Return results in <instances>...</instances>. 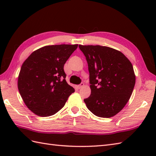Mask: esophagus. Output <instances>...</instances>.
Instances as JSON below:
<instances>
[{
  "instance_id": "obj_1",
  "label": "esophagus",
  "mask_w": 156,
  "mask_h": 156,
  "mask_svg": "<svg viewBox=\"0 0 156 156\" xmlns=\"http://www.w3.org/2000/svg\"><path fill=\"white\" fill-rule=\"evenodd\" d=\"M83 86H84V83H83V82H81L80 84H79V85L78 86V88L79 89H80V88H81L82 87H83Z\"/></svg>"
}]
</instances>
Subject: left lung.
<instances>
[{"label": "left lung", "mask_w": 156, "mask_h": 156, "mask_svg": "<svg viewBox=\"0 0 156 156\" xmlns=\"http://www.w3.org/2000/svg\"><path fill=\"white\" fill-rule=\"evenodd\" d=\"M79 48L88 66L91 94L84 101L99 117L110 118L120 112L133 92L135 76L131 62L121 51L101 45Z\"/></svg>", "instance_id": "obj_1"}]
</instances>
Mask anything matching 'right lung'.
Instances as JSON below:
<instances>
[{
    "mask_svg": "<svg viewBox=\"0 0 156 156\" xmlns=\"http://www.w3.org/2000/svg\"><path fill=\"white\" fill-rule=\"evenodd\" d=\"M78 45L44 46L23 62L18 78L19 93L29 109L40 117L55 114L74 88L66 81L64 66Z\"/></svg>",
    "mask_w": 156,
    "mask_h": 156,
    "instance_id": "right-lung-1",
    "label": "right lung"
}]
</instances>
